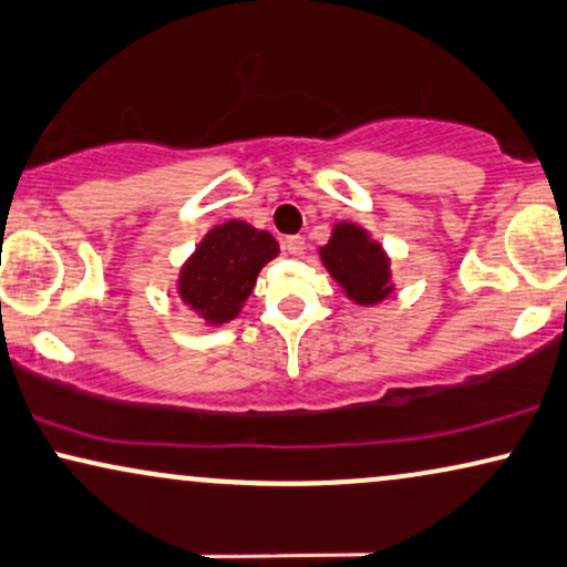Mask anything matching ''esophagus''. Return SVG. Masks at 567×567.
<instances>
[{
  "mask_svg": "<svg viewBox=\"0 0 567 567\" xmlns=\"http://www.w3.org/2000/svg\"><path fill=\"white\" fill-rule=\"evenodd\" d=\"M284 249L289 255H293V257H301V255H305V249H307V239L299 237V234H297V237H286L284 239Z\"/></svg>",
  "mask_w": 567,
  "mask_h": 567,
  "instance_id": "esophagus-1",
  "label": "esophagus"
}]
</instances>
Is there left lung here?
<instances>
[{
    "label": "left lung",
    "instance_id": "8db88e82",
    "mask_svg": "<svg viewBox=\"0 0 567 567\" xmlns=\"http://www.w3.org/2000/svg\"><path fill=\"white\" fill-rule=\"evenodd\" d=\"M320 257L357 305H378L393 289L385 252L354 224H338Z\"/></svg>",
    "mask_w": 567,
    "mask_h": 567
}]
</instances>
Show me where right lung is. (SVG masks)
<instances>
[{
  "label": "right lung",
  "instance_id": "1",
  "mask_svg": "<svg viewBox=\"0 0 567 567\" xmlns=\"http://www.w3.org/2000/svg\"><path fill=\"white\" fill-rule=\"evenodd\" d=\"M278 255L276 239L245 220L208 231L179 274V297L210 326L237 318L255 289L257 274Z\"/></svg>",
  "mask_w": 567,
  "mask_h": 567
}]
</instances>
